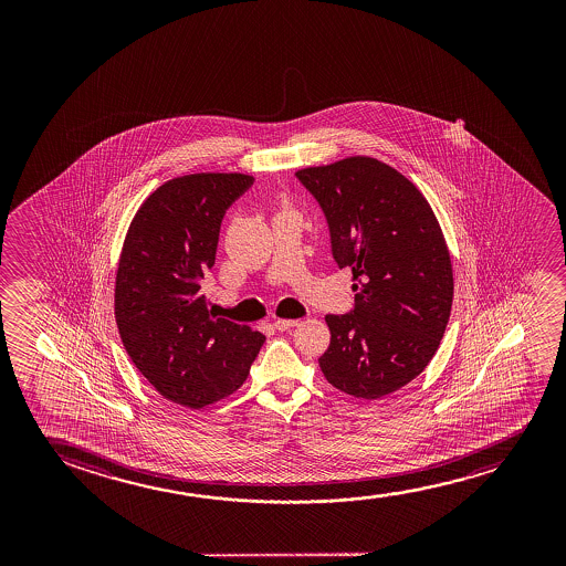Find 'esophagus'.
<instances>
[{
  "label": "esophagus",
  "mask_w": 566,
  "mask_h": 566,
  "mask_svg": "<svg viewBox=\"0 0 566 566\" xmlns=\"http://www.w3.org/2000/svg\"><path fill=\"white\" fill-rule=\"evenodd\" d=\"M297 325H300V321H295V318H276L274 321L276 331H287V328H294Z\"/></svg>",
  "instance_id": "34e87169"
}]
</instances>
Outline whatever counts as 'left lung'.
Here are the masks:
<instances>
[{"instance_id":"1","label":"left lung","mask_w":566,"mask_h":566,"mask_svg":"<svg viewBox=\"0 0 566 566\" xmlns=\"http://www.w3.org/2000/svg\"><path fill=\"white\" fill-rule=\"evenodd\" d=\"M323 210L336 264L356 284L354 310L326 315V380L375 400L426 369L449 323L454 280L433 210L410 179L367 156L295 174Z\"/></svg>"}]
</instances>
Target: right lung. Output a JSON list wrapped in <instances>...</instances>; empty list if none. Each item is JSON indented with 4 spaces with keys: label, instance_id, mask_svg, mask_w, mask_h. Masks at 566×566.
Wrapping results in <instances>:
<instances>
[{
    "label": "right lung",
    "instance_id": "add662e5",
    "mask_svg": "<svg viewBox=\"0 0 566 566\" xmlns=\"http://www.w3.org/2000/svg\"><path fill=\"white\" fill-rule=\"evenodd\" d=\"M245 174L170 179L140 205L116 276V323L143 377L171 402L199 410L248 379L264 334L217 318L199 294L214 266L226 210L253 186Z\"/></svg>",
    "mask_w": 566,
    "mask_h": 566
}]
</instances>
